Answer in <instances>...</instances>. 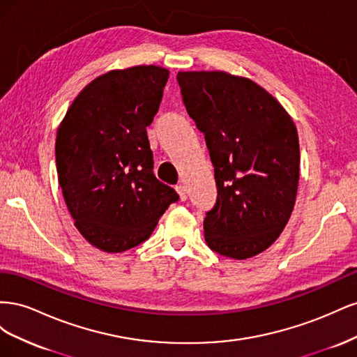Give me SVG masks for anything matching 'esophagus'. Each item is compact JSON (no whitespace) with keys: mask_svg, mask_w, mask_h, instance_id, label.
<instances>
[{"mask_svg":"<svg viewBox=\"0 0 357 357\" xmlns=\"http://www.w3.org/2000/svg\"><path fill=\"white\" fill-rule=\"evenodd\" d=\"M176 190H177L181 201H186L188 199V186L186 185H181V183H180V185L176 186Z\"/></svg>","mask_w":357,"mask_h":357,"instance_id":"34e87169","label":"esophagus"}]
</instances>
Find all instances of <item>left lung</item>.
Masks as SVG:
<instances>
[{
    "instance_id": "left-lung-1",
    "label": "left lung",
    "mask_w": 357,
    "mask_h": 357,
    "mask_svg": "<svg viewBox=\"0 0 357 357\" xmlns=\"http://www.w3.org/2000/svg\"><path fill=\"white\" fill-rule=\"evenodd\" d=\"M183 102L204 134L218 201L205 241L232 259L262 253L284 229L298 192L299 139L291 117L250 79L225 71H180Z\"/></svg>"
}]
</instances>
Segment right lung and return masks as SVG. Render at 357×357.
I'll return each instance as SVG.
<instances>
[{"label":"right lung","instance_id":"add662e5","mask_svg":"<svg viewBox=\"0 0 357 357\" xmlns=\"http://www.w3.org/2000/svg\"><path fill=\"white\" fill-rule=\"evenodd\" d=\"M169 71L138 66L92 80L58 128V180L75 228L107 253L146 241L177 192L153 174L146 128Z\"/></svg>","mask_w":357,"mask_h":357}]
</instances>
